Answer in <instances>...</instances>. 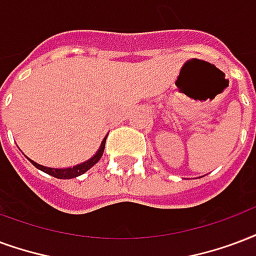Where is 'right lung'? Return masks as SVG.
Masks as SVG:
<instances>
[{
  "instance_id": "add662e5",
  "label": "right lung",
  "mask_w": 256,
  "mask_h": 256,
  "mask_svg": "<svg viewBox=\"0 0 256 256\" xmlns=\"http://www.w3.org/2000/svg\"><path fill=\"white\" fill-rule=\"evenodd\" d=\"M106 138L102 141L100 148L98 149V152L94 153V156L90 157V158H88L86 162H80V164H77V166H68V168H51V166H40V164H38V162H35L34 160H31L30 157H27V158L32 162V164H34V166H36L38 170L46 172V174L54 176V178H58V179H73V178H77V176L85 174V172L88 171V170H90L96 162H99L100 157L103 156L104 145H106Z\"/></svg>"
}]
</instances>
